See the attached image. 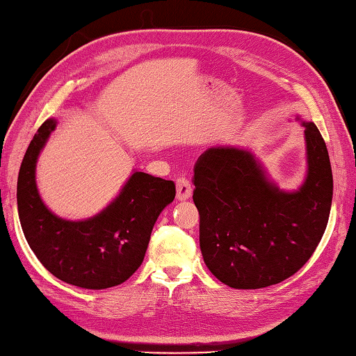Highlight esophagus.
Segmentation results:
<instances>
[{
  "instance_id": "34e87169",
  "label": "esophagus",
  "mask_w": 356,
  "mask_h": 356,
  "mask_svg": "<svg viewBox=\"0 0 356 356\" xmlns=\"http://www.w3.org/2000/svg\"><path fill=\"white\" fill-rule=\"evenodd\" d=\"M192 197V186L188 178L177 179V198L178 200H189Z\"/></svg>"
}]
</instances>
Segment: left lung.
<instances>
[{"mask_svg": "<svg viewBox=\"0 0 356 356\" xmlns=\"http://www.w3.org/2000/svg\"><path fill=\"white\" fill-rule=\"evenodd\" d=\"M305 127L307 175L282 191L250 149L208 148L194 168L200 248L211 273L234 289H261L294 275L325 232L333 198L327 145L313 122Z\"/></svg>", "mask_w": 356, "mask_h": 356, "instance_id": "obj_1", "label": "left lung"}]
</instances>
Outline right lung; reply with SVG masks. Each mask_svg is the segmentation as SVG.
Masks as SVG:
<instances>
[{
    "label": "right lung",
    "instance_id": "add662e5",
    "mask_svg": "<svg viewBox=\"0 0 356 356\" xmlns=\"http://www.w3.org/2000/svg\"><path fill=\"white\" fill-rule=\"evenodd\" d=\"M54 118L42 124L24 154L17 183L18 217L31 250L56 278L84 289H108L133 275L145 257L149 236L175 198L168 179L134 170L114 200L86 220L56 216L40 198L35 165Z\"/></svg>",
    "mask_w": 356,
    "mask_h": 356
}]
</instances>
